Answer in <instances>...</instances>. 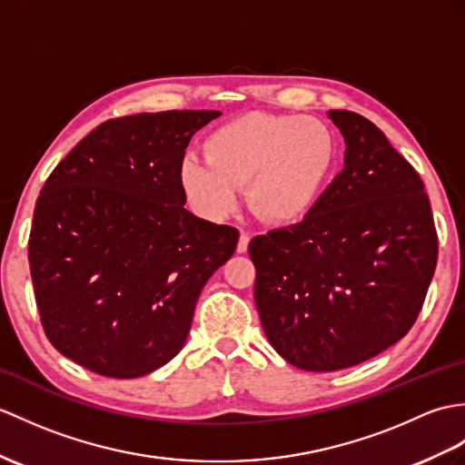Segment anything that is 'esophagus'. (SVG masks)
Masks as SVG:
<instances>
[{
	"instance_id": "1",
	"label": "esophagus",
	"mask_w": 465,
	"mask_h": 465,
	"mask_svg": "<svg viewBox=\"0 0 465 465\" xmlns=\"http://www.w3.org/2000/svg\"><path fill=\"white\" fill-rule=\"evenodd\" d=\"M247 245H250V233L242 232L240 233V242H237V253H245Z\"/></svg>"
}]
</instances>
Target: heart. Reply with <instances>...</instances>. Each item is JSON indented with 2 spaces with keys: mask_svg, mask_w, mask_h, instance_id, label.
Segmentation results:
<instances>
[{
  "mask_svg": "<svg viewBox=\"0 0 465 465\" xmlns=\"http://www.w3.org/2000/svg\"><path fill=\"white\" fill-rule=\"evenodd\" d=\"M337 153L334 134L315 116L252 113L206 140V160L186 156L178 170L183 196L212 222L237 208L247 186L253 212L267 222H295L312 208Z\"/></svg>",
  "mask_w": 465,
  "mask_h": 465,
  "instance_id": "heart-1",
  "label": "heart"
}]
</instances>
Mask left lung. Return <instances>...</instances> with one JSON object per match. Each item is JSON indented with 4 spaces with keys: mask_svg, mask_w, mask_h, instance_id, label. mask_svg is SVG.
<instances>
[{
    "mask_svg": "<svg viewBox=\"0 0 465 465\" xmlns=\"http://www.w3.org/2000/svg\"><path fill=\"white\" fill-rule=\"evenodd\" d=\"M344 168L299 223L250 242L255 305L297 369H349L401 341L424 305L438 233L424 182L379 126L329 111Z\"/></svg>",
    "mask_w": 465,
    "mask_h": 465,
    "instance_id": "left-lung-1",
    "label": "left lung"
}]
</instances>
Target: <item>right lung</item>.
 I'll return each instance as SVG.
<instances>
[{
	"instance_id": "1",
	"label": "right lung",
	"mask_w": 465,
	"mask_h": 465,
	"mask_svg": "<svg viewBox=\"0 0 465 465\" xmlns=\"http://www.w3.org/2000/svg\"><path fill=\"white\" fill-rule=\"evenodd\" d=\"M222 113L111 118L43 186L29 235L41 325L63 356L138 379L182 351L203 285L240 232L190 213L178 170L190 138Z\"/></svg>"
}]
</instances>
